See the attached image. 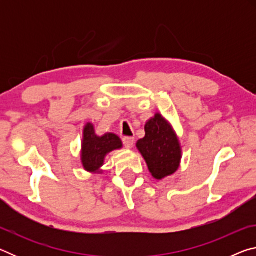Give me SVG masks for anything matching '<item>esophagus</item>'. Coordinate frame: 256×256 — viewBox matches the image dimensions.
Listing matches in <instances>:
<instances>
[{
	"label": "esophagus",
	"instance_id": "esophagus-1",
	"mask_svg": "<svg viewBox=\"0 0 256 256\" xmlns=\"http://www.w3.org/2000/svg\"><path fill=\"white\" fill-rule=\"evenodd\" d=\"M123 144L125 146V148L131 149V148H133V146H134V138H130V136L124 138H123Z\"/></svg>",
	"mask_w": 256,
	"mask_h": 256
}]
</instances>
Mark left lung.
<instances>
[{
  "mask_svg": "<svg viewBox=\"0 0 256 256\" xmlns=\"http://www.w3.org/2000/svg\"><path fill=\"white\" fill-rule=\"evenodd\" d=\"M146 136L136 142V148L156 180H162L178 170L182 148L177 134L162 114L156 112L144 125Z\"/></svg>",
  "mask_w": 256,
  "mask_h": 256,
  "instance_id": "left-lung-1",
  "label": "left lung"
}]
</instances>
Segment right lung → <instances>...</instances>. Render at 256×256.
<instances>
[{
    "instance_id": "obj_1",
    "label": "right lung",
    "mask_w": 256,
    "mask_h": 256,
    "mask_svg": "<svg viewBox=\"0 0 256 256\" xmlns=\"http://www.w3.org/2000/svg\"><path fill=\"white\" fill-rule=\"evenodd\" d=\"M123 148L122 140L114 133H105L98 136L94 132L92 123H86L84 128L81 142V162L84 170L97 174L102 172L100 168L106 156L114 150Z\"/></svg>"
}]
</instances>
